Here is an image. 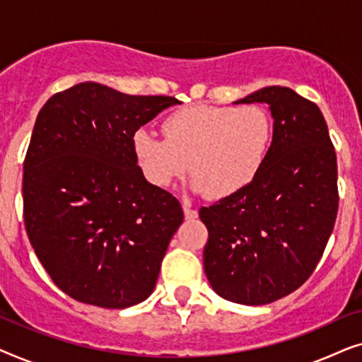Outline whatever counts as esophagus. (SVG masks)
Returning <instances> with one entry per match:
<instances>
[{
	"label": "esophagus",
	"mask_w": 362,
	"mask_h": 362,
	"mask_svg": "<svg viewBox=\"0 0 362 362\" xmlns=\"http://www.w3.org/2000/svg\"><path fill=\"white\" fill-rule=\"evenodd\" d=\"M182 211H185V217L187 221H194L197 217V211L192 207L191 201H182Z\"/></svg>",
	"instance_id": "esophagus-1"
}]
</instances>
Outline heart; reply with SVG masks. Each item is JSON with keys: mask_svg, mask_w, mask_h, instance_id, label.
<instances>
[{"mask_svg": "<svg viewBox=\"0 0 362 362\" xmlns=\"http://www.w3.org/2000/svg\"><path fill=\"white\" fill-rule=\"evenodd\" d=\"M165 138L140 128L133 153L143 176L171 187L189 170L192 187L209 199L240 194L264 170L274 141V120L260 105H196L171 112L161 123Z\"/></svg>", "mask_w": 362, "mask_h": 362, "instance_id": "1", "label": "heart"}]
</instances>
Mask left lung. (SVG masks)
<instances>
[{"mask_svg": "<svg viewBox=\"0 0 362 362\" xmlns=\"http://www.w3.org/2000/svg\"><path fill=\"white\" fill-rule=\"evenodd\" d=\"M269 103L274 141L259 177L229 199L201 207L209 239L204 272L222 298L267 305L300 288L323 255L338 216V165L315 102L288 87L235 103Z\"/></svg>", "mask_w": 362, "mask_h": 362, "instance_id": "left-lung-1", "label": "left lung"}]
</instances>
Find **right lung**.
Returning <instances> with one entry per match:
<instances>
[{"label": "right lung", "mask_w": 362, "mask_h": 362, "mask_svg": "<svg viewBox=\"0 0 362 362\" xmlns=\"http://www.w3.org/2000/svg\"><path fill=\"white\" fill-rule=\"evenodd\" d=\"M180 100L77 83L41 108L24 158V226L39 262L71 298L122 310L146 300L185 214L150 185L133 133Z\"/></svg>", "instance_id": "right-lung-1"}]
</instances>
